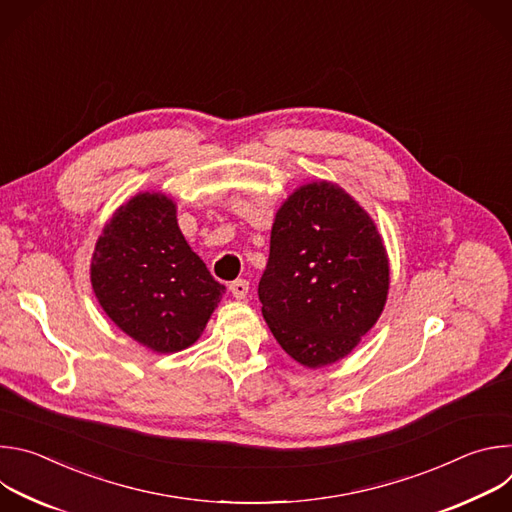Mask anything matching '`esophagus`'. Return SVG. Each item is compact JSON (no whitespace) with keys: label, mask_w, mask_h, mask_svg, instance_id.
<instances>
[{"label":"esophagus","mask_w":512,"mask_h":512,"mask_svg":"<svg viewBox=\"0 0 512 512\" xmlns=\"http://www.w3.org/2000/svg\"><path fill=\"white\" fill-rule=\"evenodd\" d=\"M229 289H231L233 298L245 300L247 294H249V281H247V279H235V281L229 285Z\"/></svg>","instance_id":"esophagus-1"}]
</instances>
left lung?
<instances>
[{
    "mask_svg": "<svg viewBox=\"0 0 512 512\" xmlns=\"http://www.w3.org/2000/svg\"><path fill=\"white\" fill-rule=\"evenodd\" d=\"M387 289L381 235L342 188L314 182L287 198L257 294L291 358L314 369L346 356L379 320Z\"/></svg>",
    "mask_w": 512,
    "mask_h": 512,
    "instance_id": "obj_1",
    "label": "left lung"
}]
</instances>
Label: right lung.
<instances>
[{"label":"right lung","instance_id":"right-lung-1","mask_svg":"<svg viewBox=\"0 0 512 512\" xmlns=\"http://www.w3.org/2000/svg\"><path fill=\"white\" fill-rule=\"evenodd\" d=\"M91 281L107 316L156 352L196 342L225 294L180 233L174 202L150 192L131 198L105 227Z\"/></svg>","mask_w":512,"mask_h":512}]
</instances>
